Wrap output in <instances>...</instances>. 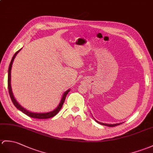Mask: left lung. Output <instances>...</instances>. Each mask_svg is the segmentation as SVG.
I'll list each match as a JSON object with an SVG mask.
<instances>
[{
    "label": "left lung",
    "instance_id": "obj_1",
    "mask_svg": "<svg viewBox=\"0 0 153 153\" xmlns=\"http://www.w3.org/2000/svg\"><path fill=\"white\" fill-rule=\"evenodd\" d=\"M95 120V119H94ZM96 120V122H97L98 123H99V124H100V125H104V126H109V127H113V126H117V125H120V124H122V123H116V124H106V123H100V122H99V121H97V120Z\"/></svg>",
    "mask_w": 153,
    "mask_h": 153
}]
</instances>
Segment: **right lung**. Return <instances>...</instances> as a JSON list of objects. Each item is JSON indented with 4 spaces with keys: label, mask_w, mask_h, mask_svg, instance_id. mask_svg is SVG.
I'll return each instance as SVG.
<instances>
[{
    "label": "right lung",
    "mask_w": 153,
    "mask_h": 153,
    "mask_svg": "<svg viewBox=\"0 0 153 153\" xmlns=\"http://www.w3.org/2000/svg\"><path fill=\"white\" fill-rule=\"evenodd\" d=\"M21 49H20L19 51H17L14 55L13 56L12 59L11 60V62H10V66H9V68H8V91H9V94L10 96V98H11V100L13 102V105L16 106V108L18 109L19 110H20L21 111H22L23 113H24L25 114L27 115V116L32 117V118H35V119H49V118H51V117H54L55 115H56L57 113L59 112V111L61 109V108L62 107V105L64 104V102H65V98L66 95L68 94V92H70V89H68V91H66L65 93L63 94V96L62 97L61 100H60V104H59V105L57 106V108H56L55 109L53 110L52 111L50 112H48V113H34V112H30L29 111H28L27 109H25L24 108H23L22 106H21L18 102L16 101V100L14 98L13 95V93H12V87H11V70H12V64L13 62V60L15 59L16 56L17 55V53L19 52V51L21 50Z\"/></svg>",
    "instance_id": "obj_1"
}]
</instances>
